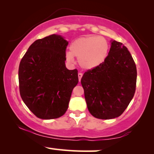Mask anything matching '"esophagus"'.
Here are the masks:
<instances>
[{
	"label": "esophagus",
	"instance_id": "obj_1",
	"mask_svg": "<svg viewBox=\"0 0 154 154\" xmlns=\"http://www.w3.org/2000/svg\"><path fill=\"white\" fill-rule=\"evenodd\" d=\"M82 75H83L82 73H81V72L78 73V77H79V82L81 81V79H82Z\"/></svg>",
	"mask_w": 154,
	"mask_h": 154
}]
</instances>
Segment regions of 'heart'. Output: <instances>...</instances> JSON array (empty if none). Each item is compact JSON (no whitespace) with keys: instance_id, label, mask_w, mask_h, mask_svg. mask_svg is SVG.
Returning <instances> with one entry per match:
<instances>
[{"instance_id":"b5f03b06","label":"heart","mask_w":154,"mask_h":154,"mask_svg":"<svg viewBox=\"0 0 154 154\" xmlns=\"http://www.w3.org/2000/svg\"><path fill=\"white\" fill-rule=\"evenodd\" d=\"M109 49V44L102 36L80 37L72 42L70 52L66 53V59L68 62L73 63L74 57H76L81 67L92 69L103 64L107 58Z\"/></svg>"}]
</instances>
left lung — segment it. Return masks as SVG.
I'll list each match as a JSON object with an SVG mask.
<instances>
[{"label": "left lung", "mask_w": 154, "mask_h": 154, "mask_svg": "<svg viewBox=\"0 0 154 154\" xmlns=\"http://www.w3.org/2000/svg\"><path fill=\"white\" fill-rule=\"evenodd\" d=\"M136 83L137 67L130 51L115 40L103 64L85 72L81 79L88 110L103 120L121 116L134 95Z\"/></svg>", "instance_id": "1"}]
</instances>
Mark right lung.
I'll return each mask as SVG.
<instances>
[{
    "label": "right lung",
    "mask_w": 154,
    "mask_h": 154,
    "mask_svg": "<svg viewBox=\"0 0 154 154\" xmlns=\"http://www.w3.org/2000/svg\"><path fill=\"white\" fill-rule=\"evenodd\" d=\"M68 42L52 34L34 42L20 61V93L38 118H60L68 108L72 91L79 82L77 69L65 67Z\"/></svg>",
    "instance_id": "1"
}]
</instances>
